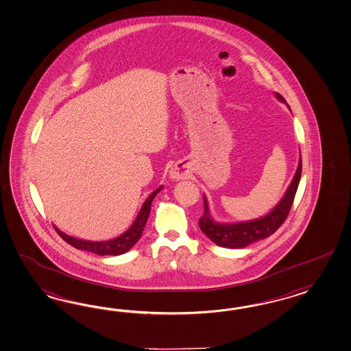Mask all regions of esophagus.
Listing matches in <instances>:
<instances>
[{
	"label": "esophagus",
	"mask_w": 351,
	"mask_h": 351,
	"mask_svg": "<svg viewBox=\"0 0 351 351\" xmlns=\"http://www.w3.org/2000/svg\"><path fill=\"white\" fill-rule=\"evenodd\" d=\"M171 176H172L173 179H176V180H179V179L182 178V175H181L180 172L176 170L171 171Z\"/></svg>",
	"instance_id": "obj_1"
}]
</instances>
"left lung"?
<instances>
[{
  "label": "left lung",
  "mask_w": 351,
  "mask_h": 351,
  "mask_svg": "<svg viewBox=\"0 0 351 351\" xmlns=\"http://www.w3.org/2000/svg\"><path fill=\"white\" fill-rule=\"evenodd\" d=\"M276 97L280 101L286 102L284 97L280 93H276ZM300 178H302V157L299 160V166L295 172L294 179L291 181L287 191L285 193L284 198L267 216L258 218L254 221L239 222V223H217L210 218L208 203L204 197V213L199 218L200 230L215 244H217L219 247H232V249L247 247L258 240L271 237L277 231V228L284 223L285 219L289 216Z\"/></svg>",
  "instance_id": "8db88e82"
}]
</instances>
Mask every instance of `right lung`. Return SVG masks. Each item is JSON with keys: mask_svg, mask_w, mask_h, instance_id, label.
<instances>
[{"mask_svg": "<svg viewBox=\"0 0 351 351\" xmlns=\"http://www.w3.org/2000/svg\"><path fill=\"white\" fill-rule=\"evenodd\" d=\"M161 189L162 186L157 190H154L151 195L147 198V200L143 204L139 215H138V217L134 221L132 228H129L126 232H123L121 237L108 240V241H86V240H80V239L69 237L66 234H64L62 231H60L58 228H55L57 234L62 237L67 244H70L71 247L86 250V252H92V253L98 254V256H120V254H123L128 250H130L142 237L143 230H144V226H145L147 219L149 216V212H151L152 200L161 191Z\"/></svg>", "mask_w": 351, "mask_h": 351, "instance_id": "obj_1", "label": "right lung"}]
</instances>
